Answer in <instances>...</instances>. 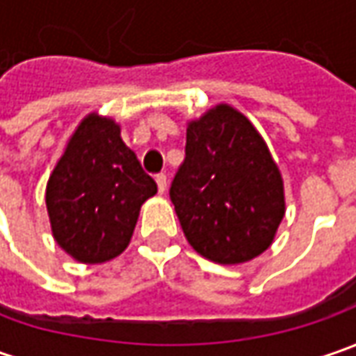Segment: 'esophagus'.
I'll use <instances>...</instances> for the list:
<instances>
[{
    "mask_svg": "<svg viewBox=\"0 0 356 356\" xmlns=\"http://www.w3.org/2000/svg\"><path fill=\"white\" fill-rule=\"evenodd\" d=\"M156 184L158 192L164 194V192H166V186H168V182H166V174H156Z\"/></svg>",
    "mask_w": 356,
    "mask_h": 356,
    "instance_id": "34e87169",
    "label": "esophagus"
}]
</instances>
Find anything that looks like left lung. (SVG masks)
<instances>
[{
	"mask_svg": "<svg viewBox=\"0 0 356 356\" xmlns=\"http://www.w3.org/2000/svg\"><path fill=\"white\" fill-rule=\"evenodd\" d=\"M170 200L188 243L222 266L261 255L285 216L280 166L252 120L226 103L188 120Z\"/></svg>",
	"mask_w": 356,
	"mask_h": 356,
	"instance_id": "1",
	"label": "left lung"
}]
</instances>
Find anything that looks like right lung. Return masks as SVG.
Wrapping results in <instances>:
<instances>
[{
	"instance_id": "add662e5",
	"label": "right lung",
	"mask_w": 356,
	"mask_h": 356,
	"mask_svg": "<svg viewBox=\"0 0 356 356\" xmlns=\"http://www.w3.org/2000/svg\"><path fill=\"white\" fill-rule=\"evenodd\" d=\"M156 182L120 138L115 118L79 122L45 188L51 234L79 264H104L129 248L143 204Z\"/></svg>"
}]
</instances>
